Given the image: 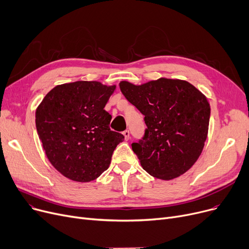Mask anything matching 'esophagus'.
Instances as JSON below:
<instances>
[{
    "mask_svg": "<svg viewBox=\"0 0 249 249\" xmlns=\"http://www.w3.org/2000/svg\"><path fill=\"white\" fill-rule=\"evenodd\" d=\"M123 135L124 136V140H125V141H128V140H129V130L125 129L124 131H123Z\"/></svg>",
    "mask_w": 249,
    "mask_h": 249,
    "instance_id": "obj_1",
    "label": "esophagus"
}]
</instances>
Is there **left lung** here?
I'll return each instance as SVG.
<instances>
[{
    "label": "left lung",
    "instance_id": "left-lung-1",
    "mask_svg": "<svg viewBox=\"0 0 249 249\" xmlns=\"http://www.w3.org/2000/svg\"><path fill=\"white\" fill-rule=\"evenodd\" d=\"M124 97L143 115L147 128L131 149L151 176L172 180L191 168L208 135L210 105L185 80L159 78L141 85L121 81Z\"/></svg>",
    "mask_w": 249,
    "mask_h": 249
}]
</instances>
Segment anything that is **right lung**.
I'll list each match as a JSON object with an SVG mask.
<instances>
[{
    "instance_id": "obj_1",
    "label": "right lung",
    "mask_w": 249,
    "mask_h": 249,
    "mask_svg": "<svg viewBox=\"0 0 249 249\" xmlns=\"http://www.w3.org/2000/svg\"><path fill=\"white\" fill-rule=\"evenodd\" d=\"M115 85L75 81L55 86L36 109V128L52 166L66 178L90 182L110 164L124 137L105 110Z\"/></svg>"
}]
</instances>
